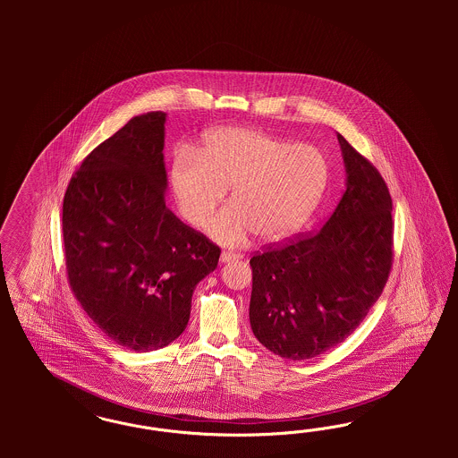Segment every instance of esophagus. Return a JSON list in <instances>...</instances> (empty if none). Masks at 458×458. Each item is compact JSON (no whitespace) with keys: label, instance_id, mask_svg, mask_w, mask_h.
Segmentation results:
<instances>
[{"label":"esophagus","instance_id":"34e87169","mask_svg":"<svg viewBox=\"0 0 458 458\" xmlns=\"http://www.w3.org/2000/svg\"><path fill=\"white\" fill-rule=\"evenodd\" d=\"M238 259H242V255L235 253V251H223L222 255H220V262L222 264H228L232 260H238Z\"/></svg>","mask_w":458,"mask_h":458}]
</instances>
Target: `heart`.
<instances>
[{
  "label": "heart",
  "instance_id": "1",
  "mask_svg": "<svg viewBox=\"0 0 458 458\" xmlns=\"http://www.w3.org/2000/svg\"><path fill=\"white\" fill-rule=\"evenodd\" d=\"M329 173L327 156L314 144L223 127L203 139L198 153H176L169 190L181 216L201 228L230 188L232 205L209 223V236L228 247L243 245L253 233L276 243L297 233L314 215Z\"/></svg>",
  "mask_w": 458,
  "mask_h": 458
}]
</instances>
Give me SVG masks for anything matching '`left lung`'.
I'll use <instances>...</instances> for the list:
<instances>
[{"instance_id": "8db88e82", "label": "left lung", "mask_w": 458, "mask_h": 458, "mask_svg": "<svg viewBox=\"0 0 458 458\" xmlns=\"http://www.w3.org/2000/svg\"><path fill=\"white\" fill-rule=\"evenodd\" d=\"M346 190L319 232L251 257L250 326L280 358H316L354 333L393 262L388 186L346 139Z\"/></svg>"}]
</instances>
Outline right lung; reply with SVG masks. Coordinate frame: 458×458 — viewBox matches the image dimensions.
<instances>
[{"mask_svg": "<svg viewBox=\"0 0 458 458\" xmlns=\"http://www.w3.org/2000/svg\"><path fill=\"white\" fill-rule=\"evenodd\" d=\"M166 114L132 117L83 159L64 198L70 287L115 344L149 352L178 339L220 249L166 208Z\"/></svg>", "mask_w": 458, "mask_h": 458, "instance_id": "right-lung-1", "label": "right lung"}]
</instances>
